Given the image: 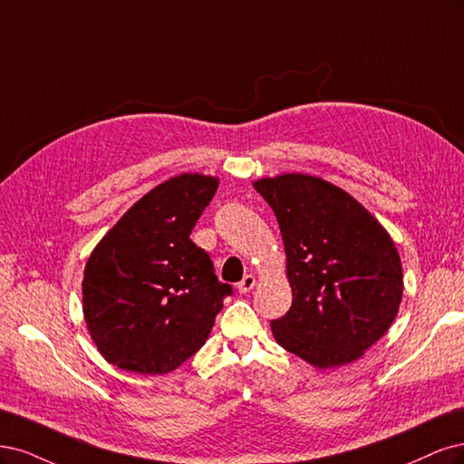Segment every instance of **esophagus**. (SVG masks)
Segmentation results:
<instances>
[{"label":"esophagus","instance_id":"obj_1","mask_svg":"<svg viewBox=\"0 0 464 464\" xmlns=\"http://www.w3.org/2000/svg\"><path fill=\"white\" fill-rule=\"evenodd\" d=\"M254 285H256V279H254V276H245L241 281L237 283V289H238V293H250L254 289Z\"/></svg>","mask_w":464,"mask_h":464}]
</instances>
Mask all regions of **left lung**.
<instances>
[{
    "mask_svg": "<svg viewBox=\"0 0 464 464\" xmlns=\"http://www.w3.org/2000/svg\"><path fill=\"white\" fill-rule=\"evenodd\" d=\"M277 218L293 304L272 320L283 349L316 368L361 358L397 316L402 267L392 237L364 206L318 177L254 183Z\"/></svg>",
    "mask_w": 464,
    "mask_h": 464,
    "instance_id": "obj_1",
    "label": "left lung"
}]
</instances>
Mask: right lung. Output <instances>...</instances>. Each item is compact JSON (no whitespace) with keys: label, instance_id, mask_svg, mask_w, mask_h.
I'll return each instance as SVG.
<instances>
[{"label":"right lung","instance_id":"1","mask_svg":"<svg viewBox=\"0 0 464 464\" xmlns=\"http://www.w3.org/2000/svg\"><path fill=\"white\" fill-rule=\"evenodd\" d=\"M219 181L183 173L158 185L102 238L82 279V312L108 362L168 373L208 339L229 283L190 231Z\"/></svg>","mask_w":464,"mask_h":464}]
</instances>
